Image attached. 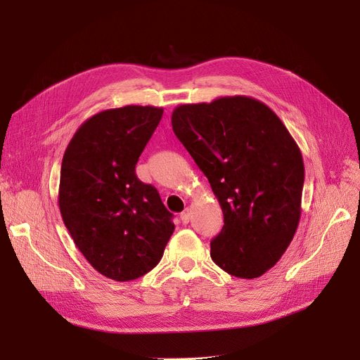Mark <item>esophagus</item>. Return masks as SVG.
<instances>
[{
	"label": "esophagus",
	"mask_w": 360,
	"mask_h": 360,
	"mask_svg": "<svg viewBox=\"0 0 360 360\" xmlns=\"http://www.w3.org/2000/svg\"><path fill=\"white\" fill-rule=\"evenodd\" d=\"M190 220H191V212L186 209L185 212H182V213H181V221L186 224V223H188V221H190Z\"/></svg>",
	"instance_id": "obj_1"
}]
</instances>
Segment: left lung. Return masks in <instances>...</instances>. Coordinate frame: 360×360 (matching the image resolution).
<instances>
[{
    "instance_id": "1",
    "label": "left lung",
    "mask_w": 360,
    "mask_h": 360,
    "mask_svg": "<svg viewBox=\"0 0 360 360\" xmlns=\"http://www.w3.org/2000/svg\"><path fill=\"white\" fill-rule=\"evenodd\" d=\"M172 128L221 207L213 261L235 277L262 276L299 224L305 167L296 141L266 103L248 96L179 105Z\"/></svg>"
}]
</instances>
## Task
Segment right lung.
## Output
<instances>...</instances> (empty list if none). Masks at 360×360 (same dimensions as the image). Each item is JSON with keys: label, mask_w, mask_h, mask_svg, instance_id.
Instances as JSON below:
<instances>
[{"label": "right lung", "mask_w": 360, "mask_h": 360, "mask_svg": "<svg viewBox=\"0 0 360 360\" xmlns=\"http://www.w3.org/2000/svg\"><path fill=\"white\" fill-rule=\"evenodd\" d=\"M163 108L128 105L84 121L61 165L58 204L75 247L91 267L117 281L153 270L175 231L155 186L136 165Z\"/></svg>", "instance_id": "add662e5"}]
</instances>
